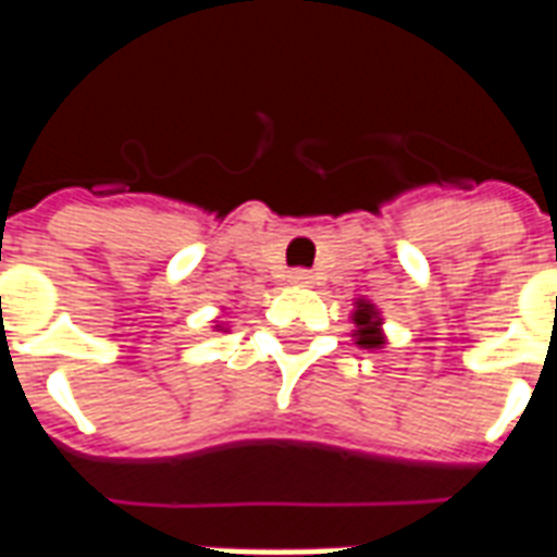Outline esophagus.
Instances as JSON below:
<instances>
[{
    "label": "esophagus",
    "instance_id": "34e87169",
    "mask_svg": "<svg viewBox=\"0 0 557 557\" xmlns=\"http://www.w3.org/2000/svg\"><path fill=\"white\" fill-rule=\"evenodd\" d=\"M289 283H295V286H310V283H313V274L304 271V268H295V271H289Z\"/></svg>",
    "mask_w": 557,
    "mask_h": 557
}]
</instances>
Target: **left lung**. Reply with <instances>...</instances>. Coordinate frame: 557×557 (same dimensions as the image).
Masks as SVG:
<instances>
[{
	"label": "left lung",
	"mask_w": 557,
	"mask_h": 557,
	"mask_svg": "<svg viewBox=\"0 0 557 557\" xmlns=\"http://www.w3.org/2000/svg\"><path fill=\"white\" fill-rule=\"evenodd\" d=\"M355 325H358V346L363 349H382L385 346V337H382V319L375 313V307L370 301H358V310H355Z\"/></svg>",
	"instance_id": "1"
}]
</instances>
